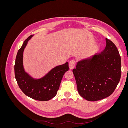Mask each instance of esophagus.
Here are the masks:
<instances>
[{
    "instance_id": "34e87169",
    "label": "esophagus",
    "mask_w": 128,
    "mask_h": 128,
    "mask_svg": "<svg viewBox=\"0 0 128 128\" xmlns=\"http://www.w3.org/2000/svg\"><path fill=\"white\" fill-rule=\"evenodd\" d=\"M75 64H76V62H75V60H72L69 61V69H72L74 68V67L75 66Z\"/></svg>"
}]
</instances>
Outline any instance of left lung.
Segmentation results:
<instances>
[{
	"instance_id": "1",
	"label": "left lung",
	"mask_w": 128,
	"mask_h": 128,
	"mask_svg": "<svg viewBox=\"0 0 128 128\" xmlns=\"http://www.w3.org/2000/svg\"><path fill=\"white\" fill-rule=\"evenodd\" d=\"M101 53L78 61L74 75L80 96L88 101L108 97L114 91L121 75V60L115 44L106 38Z\"/></svg>"
}]
</instances>
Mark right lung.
Here are the masks:
<instances>
[{"label": "right lung", "mask_w": 128, "mask_h": 128, "mask_svg": "<svg viewBox=\"0 0 128 128\" xmlns=\"http://www.w3.org/2000/svg\"><path fill=\"white\" fill-rule=\"evenodd\" d=\"M34 34L27 38L18 50L14 66L15 77L19 88L29 97L39 101H48L56 96L64 74L68 70V63L56 66L41 78H34L24 67V51Z\"/></svg>", "instance_id": "add662e5"}]
</instances>
